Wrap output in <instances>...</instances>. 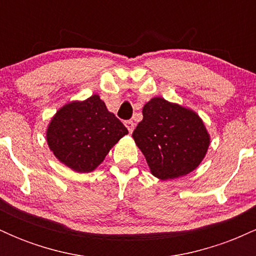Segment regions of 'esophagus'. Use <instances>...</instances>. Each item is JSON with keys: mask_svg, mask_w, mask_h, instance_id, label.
I'll return each instance as SVG.
<instances>
[{"mask_svg": "<svg viewBox=\"0 0 256 256\" xmlns=\"http://www.w3.org/2000/svg\"><path fill=\"white\" fill-rule=\"evenodd\" d=\"M125 126H126V128H128V132H130V134H131L132 131H134V122H132V120H126Z\"/></svg>", "mask_w": 256, "mask_h": 256, "instance_id": "obj_1", "label": "esophagus"}]
</instances>
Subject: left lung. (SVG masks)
I'll list each match as a JSON object with an SVG mask.
<instances>
[{"mask_svg":"<svg viewBox=\"0 0 256 256\" xmlns=\"http://www.w3.org/2000/svg\"><path fill=\"white\" fill-rule=\"evenodd\" d=\"M142 113L132 137L152 174L165 180L194 171L210 146V134L198 114L161 98H152Z\"/></svg>","mask_w":256,"mask_h":256,"instance_id":"8db88e82","label":"left lung"}]
</instances>
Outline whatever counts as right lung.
Listing matches in <instances>:
<instances>
[{"label": "right lung", "mask_w": 256, "mask_h": 256, "mask_svg": "<svg viewBox=\"0 0 256 256\" xmlns=\"http://www.w3.org/2000/svg\"><path fill=\"white\" fill-rule=\"evenodd\" d=\"M128 131L98 95L64 106L46 131L50 150L73 171L91 172Z\"/></svg>", "instance_id": "1"}]
</instances>
